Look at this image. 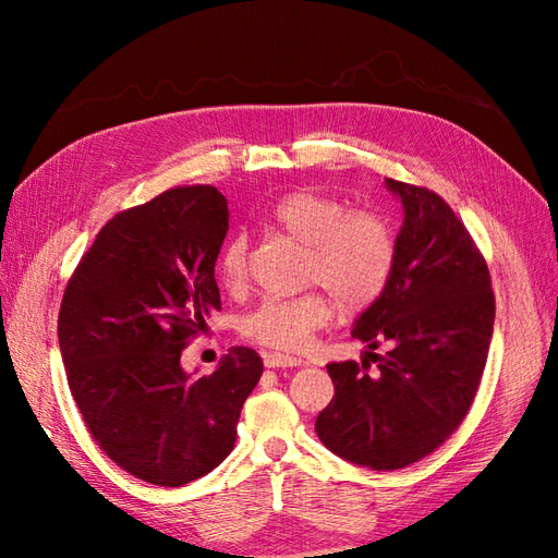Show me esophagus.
<instances>
[{"label":"esophagus","instance_id":"1","mask_svg":"<svg viewBox=\"0 0 558 558\" xmlns=\"http://www.w3.org/2000/svg\"><path fill=\"white\" fill-rule=\"evenodd\" d=\"M302 361L295 356H286V353H267L265 356V367H298Z\"/></svg>","mask_w":558,"mask_h":558}]
</instances>
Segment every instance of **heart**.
Instances as JSON below:
<instances>
[{"mask_svg":"<svg viewBox=\"0 0 558 558\" xmlns=\"http://www.w3.org/2000/svg\"><path fill=\"white\" fill-rule=\"evenodd\" d=\"M272 221L307 246L305 279L318 283L293 298H267L242 320L248 340L300 351L314 330L326 326L332 300L353 314L373 307L388 289L398 258L391 221L373 209H349V202L314 189H298L272 207ZM248 272V242L232 238L218 256L216 275L223 289L240 291ZM327 291L324 292L323 289Z\"/></svg>","mask_w":558,"mask_h":558,"instance_id":"b5f03b06","label":"heart"}]
</instances>
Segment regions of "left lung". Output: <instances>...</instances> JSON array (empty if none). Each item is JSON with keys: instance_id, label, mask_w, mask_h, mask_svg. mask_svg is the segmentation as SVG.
I'll list each match as a JSON object with an SVG mask.
<instances>
[{"instance_id": "1", "label": "left lung", "mask_w": 558, "mask_h": 558, "mask_svg": "<svg viewBox=\"0 0 558 558\" xmlns=\"http://www.w3.org/2000/svg\"><path fill=\"white\" fill-rule=\"evenodd\" d=\"M386 189L404 209L396 269L351 335L369 349H393L386 356L367 351L361 363H330L335 398L316 416L320 442L373 470L408 468L461 426L496 316L486 260L447 202L396 179H386Z\"/></svg>"}]
</instances>
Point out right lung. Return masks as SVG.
<instances>
[{"instance_id":"1","label":"right lung","mask_w":558,"mask_h":558,"mask_svg":"<svg viewBox=\"0 0 558 558\" xmlns=\"http://www.w3.org/2000/svg\"><path fill=\"white\" fill-rule=\"evenodd\" d=\"M214 185H179L116 214L66 281L58 342L90 435L137 480L181 486L226 461L263 359L234 347L191 377L181 351L221 310L214 279L228 232Z\"/></svg>"}]
</instances>
